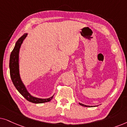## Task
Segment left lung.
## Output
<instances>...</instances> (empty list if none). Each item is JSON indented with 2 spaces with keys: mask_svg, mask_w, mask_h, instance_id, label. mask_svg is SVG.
Returning a JSON list of instances; mask_svg holds the SVG:
<instances>
[{
  "mask_svg": "<svg viewBox=\"0 0 127 127\" xmlns=\"http://www.w3.org/2000/svg\"><path fill=\"white\" fill-rule=\"evenodd\" d=\"M79 104H80L81 106H84V107H93L92 106H88V105H85V104H82V103H79ZM95 106H94V107H95Z\"/></svg>",
  "mask_w": 127,
  "mask_h": 127,
  "instance_id": "1",
  "label": "left lung"
}]
</instances>
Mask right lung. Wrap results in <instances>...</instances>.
Instances as JSON below:
<instances>
[{
  "mask_svg": "<svg viewBox=\"0 0 127 127\" xmlns=\"http://www.w3.org/2000/svg\"><path fill=\"white\" fill-rule=\"evenodd\" d=\"M28 33H24L23 36L18 39L17 41L15 44V46L11 52L10 56L9 68L10 74L11 79L16 87L20 94L23 97H24L27 100L33 103H43L50 102L53 99L55 94L51 97L46 98V99H42L35 97L32 95L27 90L26 87L23 83V81L21 78L20 74V67H19V53L21 46L23 42L26 38Z\"/></svg>",
  "mask_w": 127,
  "mask_h": 127,
  "instance_id": "obj_1",
  "label": "right lung"
}]
</instances>
